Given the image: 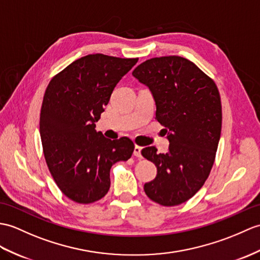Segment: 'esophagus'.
I'll list each match as a JSON object with an SVG mask.
<instances>
[{
	"label": "esophagus",
	"mask_w": 260,
	"mask_h": 260,
	"mask_svg": "<svg viewBox=\"0 0 260 260\" xmlns=\"http://www.w3.org/2000/svg\"><path fill=\"white\" fill-rule=\"evenodd\" d=\"M134 155L138 158H142V147L138 146V145H136L134 148Z\"/></svg>",
	"instance_id": "34e87169"
}]
</instances>
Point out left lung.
Segmentation results:
<instances>
[{"label": "left lung", "instance_id": "obj_1", "mask_svg": "<svg viewBox=\"0 0 260 260\" xmlns=\"http://www.w3.org/2000/svg\"><path fill=\"white\" fill-rule=\"evenodd\" d=\"M132 74L152 92L155 118L170 141L166 154L155 146L142 149L157 167L144 190L161 206H177L202 188L214 165L221 132L218 88L194 63L175 55L147 59Z\"/></svg>", "mask_w": 260, "mask_h": 260}]
</instances>
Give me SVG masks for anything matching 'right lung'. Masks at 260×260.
<instances>
[{
  "mask_svg": "<svg viewBox=\"0 0 260 260\" xmlns=\"http://www.w3.org/2000/svg\"><path fill=\"white\" fill-rule=\"evenodd\" d=\"M137 61L89 54L48 83L40 115L42 146L54 182L71 201H100L110 189L111 167L134 152L128 137L108 140L95 131V122L114 87Z\"/></svg>",
  "mask_w": 260,
  "mask_h": 260,
  "instance_id": "1",
  "label": "right lung"
}]
</instances>
